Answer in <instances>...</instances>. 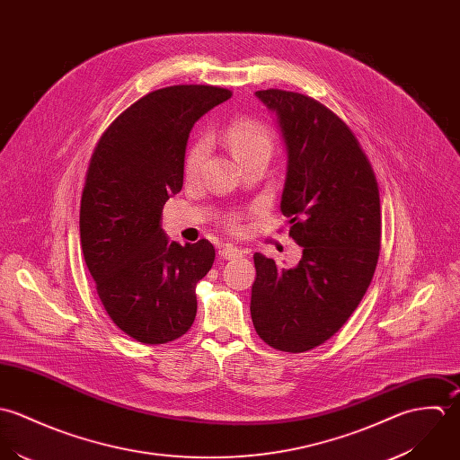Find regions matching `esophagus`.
<instances>
[{"label":"esophagus","mask_w":460,"mask_h":460,"mask_svg":"<svg viewBox=\"0 0 460 460\" xmlns=\"http://www.w3.org/2000/svg\"><path fill=\"white\" fill-rule=\"evenodd\" d=\"M243 254L242 249L234 247V245H224L220 251H218V256L222 260H234V258H240Z\"/></svg>","instance_id":"1"}]
</instances>
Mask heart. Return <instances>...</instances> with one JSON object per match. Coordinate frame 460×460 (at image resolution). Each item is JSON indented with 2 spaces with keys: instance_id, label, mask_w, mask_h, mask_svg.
I'll use <instances>...</instances> for the list:
<instances>
[{
  "instance_id": "b5f03b06",
  "label": "heart",
  "mask_w": 460,
  "mask_h": 460,
  "mask_svg": "<svg viewBox=\"0 0 460 460\" xmlns=\"http://www.w3.org/2000/svg\"><path fill=\"white\" fill-rule=\"evenodd\" d=\"M226 140L238 162L254 153H269L270 155V151H272L270 131L261 122L251 120V119H240V120L233 122L226 131ZM206 155H208V140L204 137H200L191 144V147L188 149L186 158H184V174L188 178L197 176L200 165L206 160ZM227 227L231 231H238L240 229L238 217H229Z\"/></svg>"
}]
</instances>
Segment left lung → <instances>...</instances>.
I'll return each mask as SVG.
<instances>
[{
  "mask_svg": "<svg viewBox=\"0 0 460 460\" xmlns=\"http://www.w3.org/2000/svg\"><path fill=\"white\" fill-rule=\"evenodd\" d=\"M256 97L286 146L280 211L302 258L279 269L254 254L251 314L267 345L298 354L334 336L367 293L380 251L378 186L358 138L327 106L279 89Z\"/></svg>",
  "mask_w": 460,
  "mask_h": 460,
  "instance_id": "left-lung-1",
  "label": "left lung"
}]
</instances>
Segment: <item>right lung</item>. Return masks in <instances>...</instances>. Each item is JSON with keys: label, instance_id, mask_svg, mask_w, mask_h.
I'll list each match as a JSON object with an SVG mask.
<instances>
[{"label": "right lung", "instance_id": "obj_1", "mask_svg": "<svg viewBox=\"0 0 460 460\" xmlns=\"http://www.w3.org/2000/svg\"><path fill=\"white\" fill-rule=\"evenodd\" d=\"M231 91L174 85L124 110L93 149L80 208V240L111 322L129 338L162 345L181 338L197 313V282L209 272L208 240L180 245L162 211L183 186L193 124Z\"/></svg>", "mask_w": 460, "mask_h": 460}]
</instances>
